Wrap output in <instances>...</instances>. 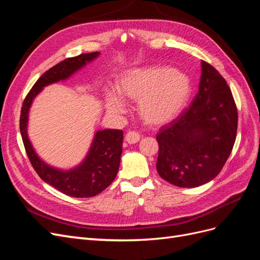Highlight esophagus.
Wrapping results in <instances>:
<instances>
[{
  "label": "esophagus",
  "instance_id": "34e87169",
  "mask_svg": "<svg viewBox=\"0 0 260 260\" xmlns=\"http://www.w3.org/2000/svg\"><path fill=\"white\" fill-rule=\"evenodd\" d=\"M125 140H126V142H128L129 145L136 144V142H138V141L140 140L139 133L134 132V131H129V132L126 134V136H125Z\"/></svg>",
  "mask_w": 260,
  "mask_h": 260
}]
</instances>
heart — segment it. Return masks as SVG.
Masks as SVG:
<instances>
[{
    "label": "heart",
    "mask_w": 260,
    "mask_h": 260,
    "mask_svg": "<svg viewBox=\"0 0 260 260\" xmlns=\"http://www.w3.org/2000/svg\"><path fill=\"white\" fill-rule=\"evenodd\" d=\"M119 90H108L106 107L122 113L125 100L138 103V113L148 125L160 126L173 121L185 106L190 94V82L185 74L167 67H146L129 70L119 81Z\"/></svg>",
    "instance_id": "heart-1"
}]
</instances>
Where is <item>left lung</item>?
<instances>
[{"label": "left lung", "mask_w": 260, "mask_h": 260, "mask_svg": "<svg viewBox=\"0 0 260 260\" xmlns=\"http://www.w3.org/2000/svg\"><path fill=\"white\" fill-rule=\"evenodd\" d=\"M199 91L187 110L156 135V170L174 186L194 188L213 180L236 141L238 110L227 82L201 62Z\"/></svg>", "instance_id": "1"}]
</instances>
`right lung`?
Listing matches in <instances>:
<instances>
[{"instance_id":"right-lung-1","label":"right lung","mask_w":260,"mask_h":260,"mask_svg":"<svg viewBox=\"0 0 260 260\" xmlns=\"http://www.w3.org/2000/svg\"><path fill=\"white\" fill-rule=\"evenodd\" d=\"M99 55V52L81 54L54 66L36 82L21 108L20 133L33 169L42 180L73 198L95 197L114 180L121 162L123 132L109 128L97 131L83 161L72 169L61 170L44 162L36 152L28 136L29 112L33 100L45 86L68 80Z\"/></svg>"}]
</instances>
